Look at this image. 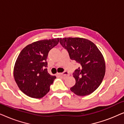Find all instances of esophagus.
Instances as JSON below:
<instances>
[{"instance_id":"esophagus-1","label":"esophagus","mask_w":124,"mask_h":124,"mask_svg":"<svg viewBox=\"0 0 124 124\" xmlns=\"http://www.w3.org/2000/svg\"><path fill=\"white\" fill-rule=\"evenodd\" d=\"M58 75L61 76V77H67V76H69V74L67 72H64V73H59Z\"/></svg>"}]
</instances>
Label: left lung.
Wrapping results in <instances>:
<instances>
[{"mask_svg": "<svg viewBox=\"0 0 124 124\" xmlns=\"http://www.w3.org/2000/svg\"><path fill=\"white\" fill-rule=\"evenodd\" d=\"M60 43L67 50L71 60L79 65L73 74L76 84L70 90L78 96L93 93L101 84L106 73L102 54L93 42L85 38H60Z\"/></svg>", "mask_w": 124, "mask_h": 124, "instance_id": "1", "label": "left lung"}]
</instances>
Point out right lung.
<instances>
[{
  "mask_svg": "<svg viewBox=\"0 0 124 124\" xmlns=\"http://www.w3.org/2000/svg\"><path fill=\"white\" fill-rule=\"evenodd\" d=\"M59 38L33 42L23 48L13 68V76L18 87L27 96L39 99L50 90L56 78L48 73L47 56L59 43Z\"/></svg>",
  "mask_w": 124,
  "mask_h": 124,
  "instance_id": "obj_1",
  "label": "right lung"
}]
</instances>
